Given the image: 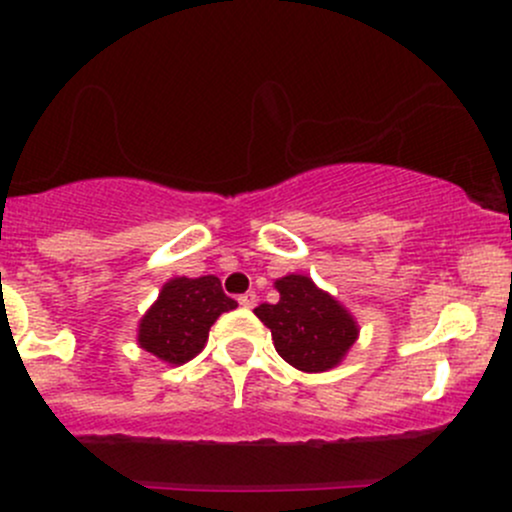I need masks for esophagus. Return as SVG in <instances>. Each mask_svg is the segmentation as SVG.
Wrapping results in <instances>:
<instances>
[{
	"label": "esophagus",
	"mask_w": 512,
	"mask_h": 512,
	"mask_svg": "<svg viewBox=\"0 0 512 512\" xmlns=\"http://www.w3.org/2000/svg\"><path fill=\"white\" fill-rule=\"evenodd\" d=\"M238 304H240V306H245V309H252V306L257 304V294H255V292H245V294H240V297H238Z\"/></svg>",
	"instance_id": "obj_1"
}]
</instances>
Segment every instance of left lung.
<instances>
[{
    "label": "left lung",
    "mask_w": 512,
    "mask_h": 512,
    "mask_svg": "<svg viewBox=\"0 0 512 512\" xmlns=\"http://www.w3.org/2000/svg\"><path fill=\"white\" fill-rule=\"evenodd\" d=\"M274 287L277 304H260L255 314L272 331L277 353L304 373H321L341 363L358 338L353 316L301 274H287Z\"/></svg>",
    "instance_id": "left-lung-1"
}]
</instances>
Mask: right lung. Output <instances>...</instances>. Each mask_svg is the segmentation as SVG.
<instances>
[{
    "mask_svg": "<svg viewBox=\"0 0 512 512\" xmlns=\"http://www.w3.org/2000/svg\"><path fill=\"white\" fill-rule=\"evenodd\" d=\"M235 306L238 301L223 292L220 279L213 274L171 279L139 324V346L164 363H186L206 346L213 321Z\"/></svg>",
    "mask_w": 512,
    "mask_h": 512,
    "instance_id": "add662e5",
    "label": "right lung"
}]
</instances>
